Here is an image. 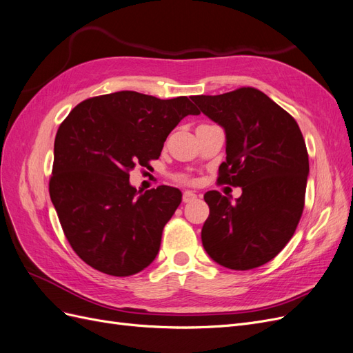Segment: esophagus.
<instances>
[{
    "label": "esophagus",
    "mask_w": 353,
    "mask_h": 353,
    "mask_svg": "<svg viewBox=\"0 0 353 353\" xmlns=\"http://www.w3.org/2000/svg\"><path fill=\"white\" fill-rule=\"evenodd\" d=\"M195 198H196V193H193V192H190V190H186V192L183 193V202H185V203L193 201Z\"/></svg>",
    "instance_id": "obj_1"
}]
</instances>
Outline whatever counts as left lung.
Segmentation results:
<instances>
[{
  "instance_id": "left-lung-1",
  "label": "left lung",
  "mask_w": 353,
  "mask_h": 353,
  "mask_svg": "<svg viewBox=\"0 0 353 353\" xmlns=\"http://www.w3.org/2000/svg\"><path fill=\"white\" fill-rule=\"evenodd\" d=\"M192 101L225 130L217 181L242 188L234 203L217 190L203 195L210 215L202 245L225 268L264 265L288 245L302 217L310 173L302 132L286 110L251 86Z\"/></svg>"
}]
</instances>
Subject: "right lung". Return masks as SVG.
I'll return each instance as SVG.
<instances>
[{
  "label": "right lung",
  "instance_id": "1",
  "mask_svg": "<svg viewBox=\"0 0 353 353\" xmlns=\"http://www.w3.org/2000/svg\"><path fill=\"white\" fill-rule=\"evenodd\" d=\"M199 112L188 97L120 90L82 101L60 124L50 196L67 241L88 265L126 277L155 259L181 192L163 185L139 193L129 173L160 158L168 133Z\"/></svg>",
  "mask_w": 353,
  "mask_h": 353
}]
</instances>
